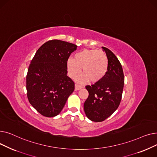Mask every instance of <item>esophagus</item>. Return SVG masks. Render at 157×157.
Returning <instances> with one entry per match:
<instances>
[{"instance_id": "1", "label": "esophagus", "mask_w": 157, "mask_h": 157, "mask_svg": "<svg viewBox=\"0 0 157 157\" xmlns=\"http://www.w3.org/2000/svg\"><path fill=\"white\" fill-rule=\"evenodd\" d=\"M82 87L81 85H78V84H76L75 85V90H79V89H81Z\"/></svg>"}]
</instances>
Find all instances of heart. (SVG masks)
<instances>
[{"label": "heart", "mask_w": 157, "mask_h": 157, "mask_svg": "<svg viewBox=\"0 0 157 157\" xmlns=\"http://www.w3.org/2000/svg\"><path fill=\"white\" fill-rule=\"evenodd\" d=\"M67 67L72 78L77 77L82 67L83 74L79 77V81L86 82L89 80L91 83H97L105 76L108 71V56L102 50L84 49L74 55V59L69 58Z\"/></svg>", "instance_id": "obj_1"}]
</instances>
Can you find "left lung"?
<instances>
[{
    "mask_svg": "<svg viewBox=\"0 0 157 157\" xmlns=\"http://www.w3.org/2000/svg\"><path fill=\"white\" fill-rule=\"evenodd\" d=\"M102 48L108 56V71L100 81L85 86L89 94L84 103V111L88 118L95 122L104 121L117 109L125 79L117 57L108 48Z\"/></svg>",
    "mask_w": 157,
    "mask_h": 157,
    "instance_id": "left-lung-1",
    "label": "left lung"
}]
</instances>
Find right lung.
Returning a JSON list of instances; mask_svg holds the SVG:
<instances>
[{"mask_svg":"<svg viewBox=\"0 0 157 157\" xmlns=\"http://www.w3.org/2000/svg\"><path fill=\"white\" fill-rule=\"evenodd\" d=\"M76 48L72 43L49 40L37 49L30 62L26 78L27 98L44 117L59 114L74 90V82L67 76V62Z\"/></svg>","mask_w":157,"mask_h":157,"instance_id":"obj_1","label":"right lung"}]
</instances>
